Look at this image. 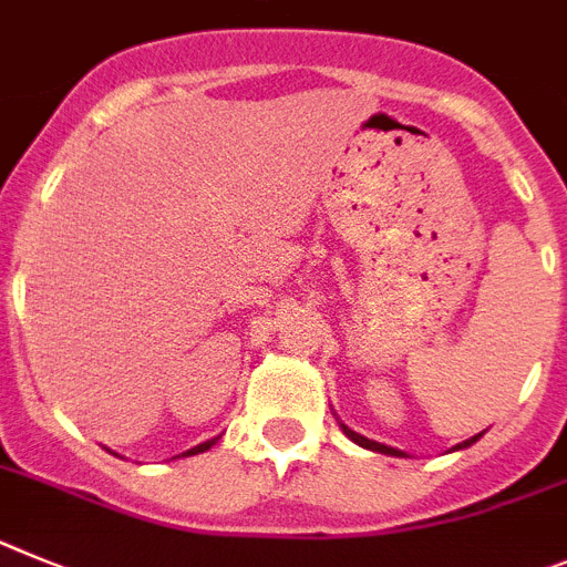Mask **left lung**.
<instances>
[{
	"label": "left lung",
	"mask_w": 567,
	"mask_h": 567,
	"mask_svg": "<svg viewBox=\"0 0 567 567\" xmlns=\"http://www.w3.org/2000/svg\"><path fill=\"white\" fill-rule=\"evenodd\" d=\"M341 432H344V435L350 437V441H353V443H359V446L372 449V452H381V455H392V457H406L404 452H401V449H392V446H384V443H379V441H370V437L359 435V432H353V430H350V426H344V423H341ZM481 437H483V432H481V435L468 437V441L457 443L455 449H466V446H472V443H477V441H481Z\"/></svg>",
	"instance_id": "obj_1"
}]
</instances>
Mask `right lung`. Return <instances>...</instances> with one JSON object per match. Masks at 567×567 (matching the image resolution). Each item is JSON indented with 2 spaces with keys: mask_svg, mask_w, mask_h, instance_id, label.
Listing matches in <instances>:
<instances>
[{
  "mask_svg": "<svg viewBox=\"0 0 567 567\" xmlns=\"http://www.w3.org/2000/svg\"><path fill=\"white\" fill-rule=\"evenodd\" d=\"M217 441H220V435L212 437V441H206V443H197L195 449H188V452H183V455H177V457H188V455H197V452H206V449H212Z\"/></svg>",
  "mask_w": 567,
  "mask_h": 567,
  "instance_id": "add662e5",
  "label": "right lung"
}]
</instances>
